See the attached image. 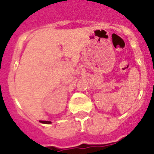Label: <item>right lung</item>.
I'll use <instances>...</instances> for the list:
<instances>
[{"label": "right lung", "mask_w": 154, "mask_h": 154, "mask_svg": "<svg viewBox=\"0 0 154 154\" xmlns=\"http://www.w3.org/2000/svg\"><path fill=\"white\" fill-rule=\"evenodd\" d=\"M39 121L43 124H51V121H44V120H39Z\"/></svg>", "instance_id": "obj_1"}]
</instances>
